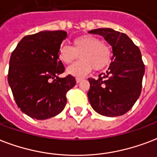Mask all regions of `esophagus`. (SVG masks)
<instances>
[{"label":"esophagus","mask_w":157,"mask_h":157,"mask_svg":"<svg viewBox=\"0 0 157 157\" xmlns=\"http://www.w3.org/2000/svg\"><path fill=\"white\" fill-rule=\"evenodd\" d=\"M82 80H83V78H81V77H76V83H80V82H81Z\"/></svg>","instance_id":"esophagus-1"}]
</instances>
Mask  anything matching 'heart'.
Listing matches in <instances>:
<instances>
[{
	"instance_id": "obj_1",
	"label": "heart",
	"mask_w": 157,
	"mask_h": 157,
	"mask_svg": "<svg viewBox=\"0 0 157 157\" xmlns=\"http://www.w3.org/2000/svg\"><path fill=\"white\" fill-rule=\"evenodd\" d=\"M81 58L67 70L69 75L82 77L94 70H101L107 67L112 59V50L109 45L94 35H82L74 39L73 47L62 45L58 57L65 64H71L79 57Z\"/></svg>"
}]
</instances>
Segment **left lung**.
Listing matches in <instances>:
<instances>
[{
    "label": "left lung",
    "mask_w": 157,
    "mask_h": 157,
    "mask_svg": "<svg viewBox=\"0 0 157 157\" xmlns=\"http://www.w3.org/2000/svg\"><path fill=\"white\" fill-rule=\"evenodd\" d=\"M112 46L113 57L105 73L89 78L87 94L91 107L101 115L117 117L130 110L139 98L145 72L140 49L125 33L112 29H92Z\"/></svg>",
    "instance_id": "8db88e82"
}]
</instances>
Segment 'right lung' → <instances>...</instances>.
Returning <instances> with one entry per match:
<instances>
[{
	"instance_id": "right-lung-1",
	"label": "right lung",
	"mask_w": 157,
	"mask_h": 157,
	"mask_svg": "<svg viewBox=\"0 0 157 157\" xmlns=\"http://www.w3.org/2000/svg\"><path fill=\"white\" fill-rule=\"evenodd\" d=\"M67 34L56 30L27 35L12 52L8 83L18 107L31 118L44 120L61 113L67 93L76 85L74 76H58L65 71L58 51Z\"/></svg>"
}]
</instances>
